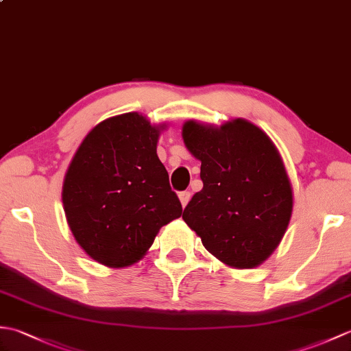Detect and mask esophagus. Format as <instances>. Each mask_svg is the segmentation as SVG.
<instances>
[{
	"label": "esophagus",
	"instance_id": "esophagus-1",
	"mask_svg": "<svg viewBox=\"0 0 351 351\" xmlns=\"http://www.w3.org/2000/svg\"><path fill=\"white\" fill-rule=\"evenodd\" d=\"M190 197H191V193L190 191H181L180 193V200H181L182 208L187 206V204L190 202Z\"/></svg>",
	"mask_w": 351,
	"mask_h": 351
}]
</instances>
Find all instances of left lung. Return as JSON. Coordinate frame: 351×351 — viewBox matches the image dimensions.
I'll return each mask as SVG.
<instances>
[{
  "instance_id": "1",
  "label": "left lung",
  "mask_w": 351,
  "mask_h": 351,
  "mask_svg": "<svg viewBox=\"0 0 351 351\" xmlns=\"http://www.w3.org/2000/svg\"><path fill=\"white\" fill-rule=\"evenodd\" d=\"M182 138L200 161L204 189L182 219L205 249L232 268L264 263L293 214V185L271 138L245 119L221 126L187 121Z\"/></svg>"
}]
</instances>
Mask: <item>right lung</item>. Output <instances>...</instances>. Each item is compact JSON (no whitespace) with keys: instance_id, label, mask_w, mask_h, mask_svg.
I'll return each instance as SVG.
<instances>
[{"instance_id":"right-lung-1","label":"right lung","mask_w":351,"mask_h":351,"mask_svg":"<svg viewBox=\"0 0 351 351\" xmlns=\"http://www.w3.org/2000/svg\"><path fill=\"white\" fill-rule=\"evenodd\" d=\"M167 125L146 116L108 117L87 134L64 175L62 200L78 245L110 268L136 264L182 206L156 155Z\"/></svg>"}]
</instances>
